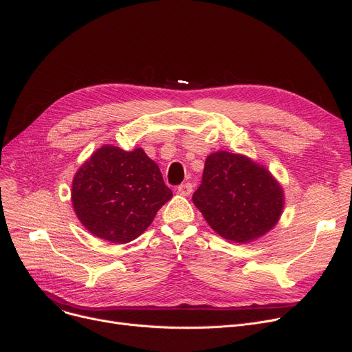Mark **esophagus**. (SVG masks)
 I'll return each instance as SVG.
<instances>
[{
    "label": "esophagus",
    "mask_w": 352,
    "mask_h": 352,
    "mask_svg": "<svg viewBox=\"0 0 352 352\" xmlns=\"http://www.w3.org/2000/svg\"><path fill=\"white\" fill-rule=\"evenodd\" d=\"M191 191H192V184L191 183H184L177 188V192L181 194V196H190Z\"/></svg>",
    "instance_id": "34e87169"
}]
</instances>
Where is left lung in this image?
I'll return each mask as SVG.
<instances>
[{"mask_svg": "<svg viewBox=\"0 0 352 352\" xmlns=\"http://www.w3.org/2000/svg\"><path fill=\"white\" fill-rule=\"evenodd\" d=\"M192 203L220 236L246 243L277 225L284 192L263 165L243 155L219 151L207 156Z\"/></svg>", "mask_w": 352, "mask_h": 352, "instance_id": "8db88e82", "label": "left lung"}]
</instances>
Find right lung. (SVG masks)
I'll list each match as a JSON object with an SVG mask.
<instances>
[{
	"instance_id": "right-lung-1",
	"label": "right lung",
	"mask_w": 352,
	"mask_h": 352,
	"mask_svg": "<svg viewBox=\"0 0 352 352\" xmlns=\"http://www.w3.org/2000/svg\"><path fill=\"white\" fill-rule=\"evenodd\" d=\"M173 197L156 165L143 149L104 145L78 169L71 199L80 222L111 243L136 239Z\"/></svg>"
}]
</instances>
